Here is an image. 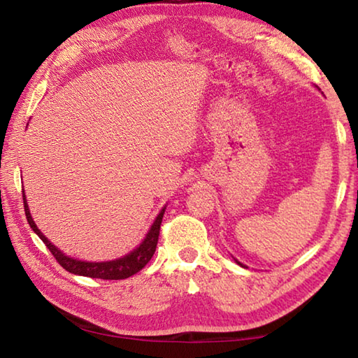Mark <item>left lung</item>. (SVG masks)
<instances>
[{"instance_id":"obj_1","label":"left lung","mask_w":358,"mask_h":358,"mask_svg":"<svg viewBox=\"0 0 358 358\" xmlns=\"http://www.w3.org/2000/svg\"><path fill=\"white\" fill-rule=\"evenodd\" d=\"M238 264H240V262H238ZM240 265H241V264H240Z\"/></svg>"}]
</instances>
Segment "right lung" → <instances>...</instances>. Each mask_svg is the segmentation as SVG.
<instances>
[{
	"label": "right lung",
	"mask_w": 358,
	"mask_h": 358,
	"mask_svg": "<svg viewBox=\"0 0 358 358\" xmlns=\"http://www.w3.org/2000/svg\"><path fill=\"white\" fill-rule=\"evenodd\" d=\"M23 194V191H22ZM23 207H25V215L28 224L31 229L38 234V237L44 241L45 246L50 250L52 256L57 259V262L63 266L66 271L74 275L80 276H88V278H99V280H124V278H129L136 275L137 271H141L145 265L150 262V259L153 257L156 251L157 238H159V230H161V222L162 216H164V208L161 210V213L157 215L156 221L151 226L147 238L142 241V245L137 248V250L132 251L128 256L112 260V262H82V260H76L72 257L64 256V254L58 250V248L53 246L50 241H48L44 235H42L41 230L36 227L31 215H29L28 203L25 199V194H23Z\"/></svg>",
	"instance_id": "1"
}]
</instances>
